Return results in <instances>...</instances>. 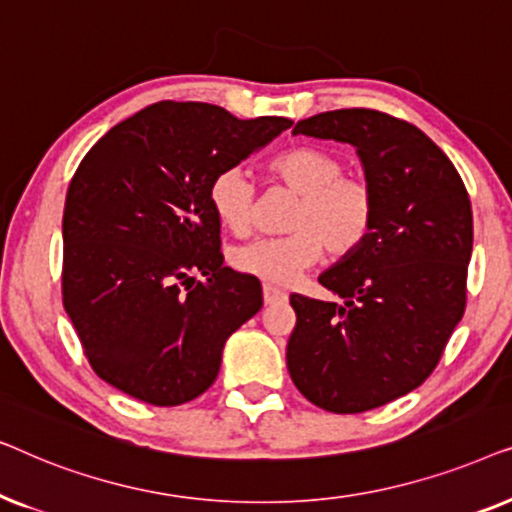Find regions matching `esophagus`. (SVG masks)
<instances>
[{"label": "esophagus", "instance_id": "obj_1", "mask_svg": "<svg viewBox=\"0 0 512 512\" xmlns=\"http://www.w3.org/2000/svg\"><path fill=\"white\" fill-rule=\"evenodd\" d=\"M263 300H265V305L284 303V300H286V291L277 289V286H270V284H265V286H263Z\"/></svg>", "mask_w": 512, "mask_h": 512}]
</instances>
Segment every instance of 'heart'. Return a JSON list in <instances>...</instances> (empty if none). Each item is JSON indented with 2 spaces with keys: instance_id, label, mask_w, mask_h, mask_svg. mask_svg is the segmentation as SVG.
<instances>
[{
  "instance_id": "1",
  "label": "heart",
  "mask_w": 512,
  "mask_h": 512,
  "mask_svg": "<svg viewBox=\"0 0 512 512\" xmlns=\"http://www.w3.org/2000/svg\"><path fill=\"white\" fill-rule=\"evenodd\" d=\"M270 177L298 193L282 237H265L233 251V265L268 284H291L317 261L354 254L375 223V191L366 179L345 174V163L319 146H293L268 163ZM254 184L240 167L221 170L209 184V205L237 237L254 230Z\"/></svg>"
}]
</instances>
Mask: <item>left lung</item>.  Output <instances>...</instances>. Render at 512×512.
<instances>
[{
  "instance_id": "left-lung-1",
  "label": "left lung",
  "mask_w": 512,
  "mask_h": 512,
  "mask_svg": "<svg viewBox=\"0 0 512 512\" xmlns=\"http://www.w3.org/2000/svg\"><path fill=\"white\" fill-rule=\"evenodd\" d=\"M293 135L356 146L377 209L368 240L319 277L345 305L291 293V380L321 410L354 415L417 389L466 310L471 198L452 160L401 118L338 109Z\"/></svg>"
}]
</instances>
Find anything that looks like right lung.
I'll list each match as a JSON object with an SVG mask.
<instances>
[{
  "mask_svg": "<svg viewBox=\"0 0 512 512\" xmlns=\"http://www.w3.org/2000/svg\"><path fill=\"white\" fill-rule=\"evenodd\" d=\"M291 125L167 100L83 156L62 216V303L111 387L158 408L212 387L228 335L261 310L263 289L223 268L209 184Z\"/></svg>",
  "mask_w": 512,
  "mask_h": 512,
  "instance_id": "1",
  "label": "right lung"
}]
</instances>
